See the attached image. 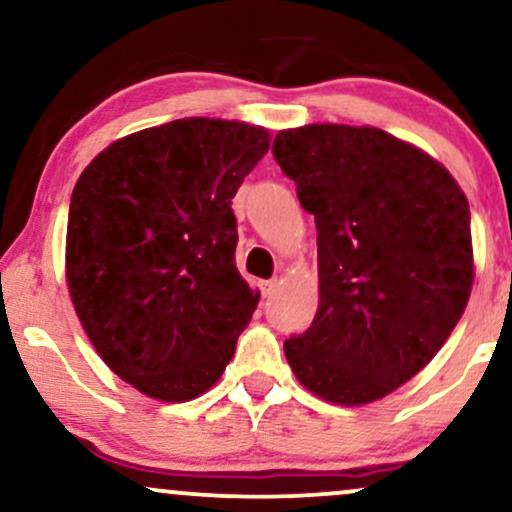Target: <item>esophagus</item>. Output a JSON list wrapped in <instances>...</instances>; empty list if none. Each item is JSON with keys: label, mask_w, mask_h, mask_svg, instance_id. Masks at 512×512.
<instances>
[{"label": "esophagus", "mask_w": 512, "mask_h": 512, "mask_svg": "<svg viewBox=\"0 0 512 512\" xmlns=\"http://www.w3.org/2000/svg\"><path fill=\"white\" fill-rule=\"evenodd\" d=\"M276 286H278V283H276V278H271V281H262V283H260V290H262V295H264V297L274 295Z\"/></svg>", "instance_id": "34e87169"}]
</instances>
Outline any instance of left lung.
Here are the masks:
<instances>
[{"label": "left lung", "mask_w": 512, "mask_h": 512, "mask_svg": "<svg viewBox=\"0 0 512 512\" xmlns=\"http://www.w3.org/2000/svg\"><path fill=\"white\" fill-rule=\"evenodd\" d=\"M312 212L319 309L283 342L297 380L340 406L383 399L442 349L472 288L468 198L378 127L304 125L271 146Z\"/></svg>", "instance_id": "obj_1"}]
</instances>
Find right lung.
Returning <instances> with one entry per match:
<instances>
[{"instance_id":"1","label":"right lung","mask_w":512,"mask_h":512,"mask_svg":"<svg viewBox=\"0 0 512 512\" xmlns=\"http://www.w3.org/2000/svg\"><path fill=\"white\" fill-rule=\"evenodd\" d=\"M269 151L264 127L184 118L101 151L68 212L70 300L115 375L160 401L222 378L260 293L236 269L231 198Z\"/></svg>"}]
</instances>
